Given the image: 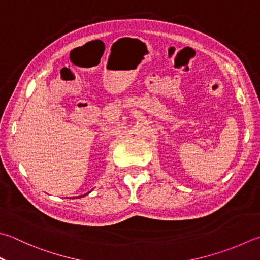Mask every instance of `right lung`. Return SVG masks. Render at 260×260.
Wrapping results in <instances>:
<instances>
[{
  "label": "right lung",
  "mask_w": 260,
  "mask_h": 260,
  "mask_svg": "<svg viewBox=\"0 0 260 260\" xmlns=\"http://www.w3.org/2000/svg\"><path fill=\"white\" fill-rule=\"evenodd\" d=\"M85 195H88V194H85ZM85 195H82V196H79V197H83V196H85Z\"/></svg>",
  "instance_id": "right-lung-1"
}]
</instances>
